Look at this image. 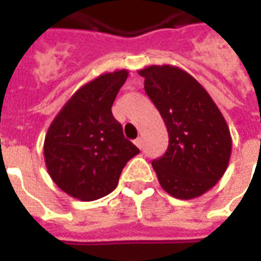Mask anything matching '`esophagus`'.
Segmentation results:
<instances>
[{
  "label": "esophagus",
  "mask_w": 261,
  "mask_h": 261,
  "mask_svg": "<svg viewBox=\"0 0 261 261\" xmlns=\"http://www.w3.org/2000/svg\"><path fill=\"white\" fill-rule=\"evenodd\" d=\"M134 144H136L138 148H142V140H141V138H137L136 141H134Z\"/></svg>",
  "instance_id": "34e87169"
}]
</instances>
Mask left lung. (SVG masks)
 <instances>
[{
	"label": "left lung",
	"mask_w": 261,
	"mask_h": 261,
	"mask_svg": "<svg viewBox=\"0 0 261 261\" xmlns=\"http://www.w3.org/2000/svg\"><path fill=\"white\" fill-rule=\"evenodd\" d=\"M138 74L145 78L144 89L169 134L166 152L152 161L161 186L180 200L201 196L217 185L229 164L232 138L224 116L183 69L149 65Z\"/></svg>",
	"instance_id": "1"
}]
</instances>
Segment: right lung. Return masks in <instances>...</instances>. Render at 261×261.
Wrapping results in <instances>:
<instances>
[{
    "label": "right lung",
    "mask_w": 261,
    "mask_h": 261,
    "mask_svg": "<svg viewBox=\"0 0 261 261\" xmlns=\"http://www.w3.org/2000/svg\"><path fill=\"white\" fill-rule=\"evenodd\" d=\"M128 76L120 69L80 88L60 110L44 140L48 175L68 196L93 201L112 193L125 164L140 149L124 138L112 114L120 88Z\"/></svg>",
    "instance_id": "obj_1"
}]
</instances>
